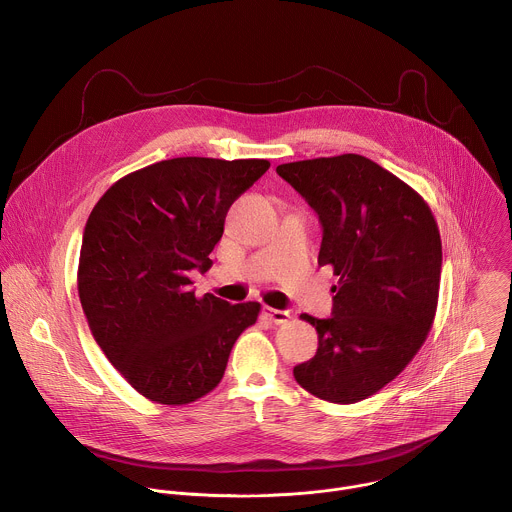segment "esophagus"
<instances>
[{
	"label": "esophagus",
	"mask_w": 512,
	"mask_h": 512,
	"mask_svg": "<svg viewBox=\"0 0 512 512\" xmlns=\"http://www.w3.org/2000/svg\"><path fill=\"white\" fill-rule=\"evenodd\" d=\"M263 315L269 319V321H273V323H285V321H289V311H283V309H273V307H263Z\"/></svg>",
	"instance_id": "esophagus-1"
}]
</instances>
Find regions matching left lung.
<instances>
[{
  "mask_svg": "<svg viewBox=\"0 0 512 512\" xmlns=\"http://www.w3.org/2000/svg\"><path fill=\"white\" fill-rule=\"evenodd\" d=\"M317 213V263L339 275L317 352L293 368L309 394L356 404L390 384L418 354L434 323L442 241L428 203L396 175L360 154L277 166Z\"/></svg>",
  "mask_w": 512,
  "mask_h": 512,
  "instance_id": "1",
  "label": "left lung"
}]
</instances>
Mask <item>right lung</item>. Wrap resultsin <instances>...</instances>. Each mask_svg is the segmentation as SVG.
<instances>
[{
    "mask_svg": "<svg viewBox=\"0 0 512 512\" xmlns=\"http://www.w3.org/2000/svg\"><path fill=\"white\" fill-rule=\"evenodd\" d=\"M269 160L181 156L116 181L92 209L78 295L96 344L144 398L183 406L221 382L257 301L197 297L189 273L211 269L229 207Z\"/></svg>",
    "mask_w": 512,
    "mask_h": 512,
    "instance_id": "1",
    "label": "right lung"
}]
</instances>
